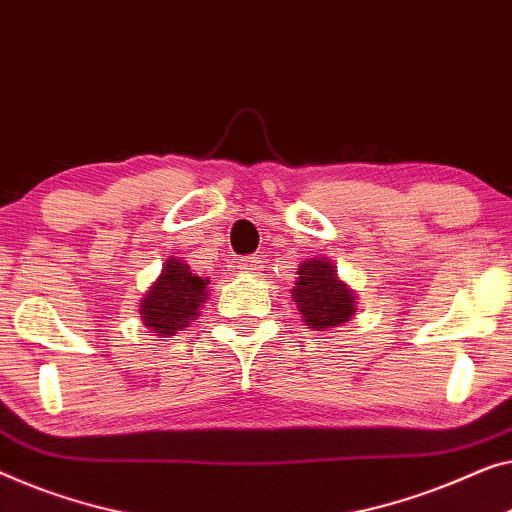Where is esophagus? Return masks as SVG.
Returning a JSON list of instances; mask_svg holds the SVG:
<instances>
[{
	"label": "esophagus",
	"mask_w": 512,
	"mask_h": 512,
	"mask_svg": "<svg viewBox=\"0 0 512 512\" xmlns=\"http://www.w3.org/2000/svg\"><path fill=\"white\" fill-rule=\"evenodd\" d=\"M261 268H263V265H261V261H258V256H242V258H238V270L240 272L256 274Z\"/></svg>",
	"instance_id": "esophagus-1"
}]
</instances>
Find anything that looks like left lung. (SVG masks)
I'll return each mask as SVG.
<instances>
[{
  "mask_svg": "<svg viewBox=\"0 0 512 512\" xmlns=\"http://www.w3.org/2000/svg\"><path fill=\"white\" fill-rule=\"evenodd\" d=\"M298 274L293 298L307 325L316 330L335 328L353 316L355 295L337 279V272L328 261H305Z\"/></svg>",
  "mask_w": 512,
  "mask_h": 512,
  "instance_id": "obj_1",
  "label": "left lung"
}]
</instances>
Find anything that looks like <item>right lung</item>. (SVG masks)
<instances>
[{
    "instance_id": "obj_1",
    "label": "right lung",
    "mask_w": 512,
    "mask_h": 512,
    "mask_svg": "<svg viewBox=\"0 0 512 512\" xmlns=\"http://www.w3.org/2000/svg\"><path fill=\"white\" fill-rule=\"evenodd\" d=\"M207 281L210 279L191 274L187 263L170 258L140 302L143 323L159 335H175L177 330L189 328L198 316V305L207 300Z\"/></svg>"
}]
</instances>
